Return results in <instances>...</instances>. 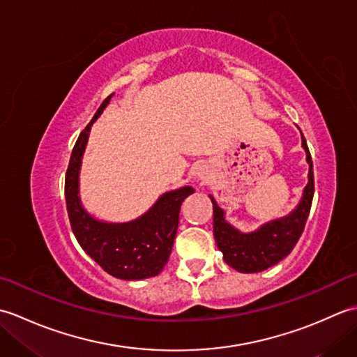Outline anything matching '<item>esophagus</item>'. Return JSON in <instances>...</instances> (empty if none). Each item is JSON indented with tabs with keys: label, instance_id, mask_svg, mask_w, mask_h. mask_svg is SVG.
I'll return each instance as SVG.
<instances>
[{
	"label": "esophagus",
	"instance_id": "34e87169",
	"mask_svg": "<svg viewBox=\"0 0 357 357\" xmlns=\"http://www.w3.org/2000/svg\"><path fill=\"white\" fill-rule=\"evenodd\" d=\"M195 176H196V178H199V179L202 181V183H204V181H207V179H208V173H207V169H206V167H199V169L196 170Z\"/></svg>",
	"mask_w": 357,
	"mask_h": 357
}]
</instances>
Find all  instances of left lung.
<instances>
[{"label":"left lung","mask_w":357,"mask_h":357,"mask_svg":"<svg viewBox=\"0 0 357 357\" xmlns=\"http://www.w3.org/2000/svg\"><path fill=\"white\" fill-rule=\"evenodd\" d=\"M302 135V133H301ZM302 147L305 150L308 162V183L302 192V198L294 210L282 218L262 224L259 229L244 233L227 222L225 211L213 202V234L218 248L224 255V261L239 273L264 271L291 253L299 241L312 208L314 193L313 162L307 141L302 135Z\"/></svg>","instance_id":"obj_1"}]
</instances>
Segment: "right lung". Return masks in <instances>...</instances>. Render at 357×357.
Listing matches in <instances>:
<instances>
[{
	"instance_id": "obj_1",
	"label": "right lung",
	"mask_w": 357,
	"mask_h": 357,
	"mask_svg": "<svg viewBox=\"0 0 357 357\" xmlns=\"http://www.w3.org/2000/svg\"><path fill=\"white\" fill-rule=\"evenodd\" d=\"M112 96L113 93L105 98L72 150L66 173L67 213L78 244L104 271L118 279L139 280L162 271L176 238L181 204L195 190L190 185H184L165 192L146 213L128 222L101 221L82 207L79 196L82 155L92 126L107 107Z\"/></svg>"
}]
</instances>
